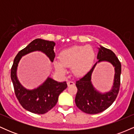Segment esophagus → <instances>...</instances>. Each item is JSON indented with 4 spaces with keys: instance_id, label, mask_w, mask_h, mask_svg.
Listing matches in <instances>:
<instances>
[{
    "instance_id": "obj_1",
    "label": "esophagus",
    "mask_w": 134,
    "mask_h": 134,
    "mask_svg": "<svg viewBox=\"0 0 134 134\" xmlns=\"http://www.w3.org/2000/svg\"><path fill=\"white\" fill-rule=\"evenodd\" d=\"M74 82H73V81H68V82H67V86H74Z\"/></svg>"
}]
</instances>
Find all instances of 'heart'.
Instances as JSON below:
<instances>
[{"instance_id":"obj_1","label":"heart","mask_w":134,"mask_h":134,"mask_svg":"<svg viewBox=\"0 0 134 134\" xmlns=\"http://www.w3.org/2000/svg\"><path fill=\"white\" fill-rule=\"evenodd\" d=\"M96 53L91 46L74 45L62 50L59 61L54 60L55 70L60 74L65 72V67H71L74 76L81 77L87 74L93 67Z\"/></svg>"}]
</instances>
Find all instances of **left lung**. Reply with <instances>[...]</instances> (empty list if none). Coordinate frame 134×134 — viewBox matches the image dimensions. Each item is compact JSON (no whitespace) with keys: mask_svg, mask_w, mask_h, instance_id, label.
<instances>
[{"mask_svg":"<svg viewBox=\"0 0 134 134\" xmlns=\"http://www.w3.org/2000/svg\"><path fill=\"white\" fill-rule=\"evenodd\" d=\"M97 55L98 62L93 65L90 71L76 81L77 88L75 102L78 108L88 114H97L107 110L111 105L117 97L120 86L121 63L111 50L103 47L98 48ZM108 62L115 67V76L112 90L102 93L94 88L91 82V74L98 63Z\"/></svg>","mask_w":134,"mask_h":134,"instance_id":"left-lung-1","label":"left lung"}]
</instances>
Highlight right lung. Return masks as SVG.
<instances>
[{"instance_id":"add662e5","label":"right lung","mask_w":134,"mask_h":134,"mask_svg":"<svg viewBox=\"0 0 134 134\" xmlns=\"http://www.w3.org/2000/svg\"><path fill=\"white\" fill-rule=\"evenodd\" d=\"M55 45L53 41L40 38L35 39L26 47L19 51L14 60L10 71V77L15 94L21 105L31 113L40 115L50 111L57 104L58 96L67 88V84L65 81L59 82L48 77L37 88L32 90H27L21 85L17 77L18 64L23 56L35 51L44 53L53 62L55 57L53 50Z\"/></svg>"}]
</instances>
